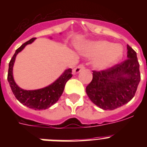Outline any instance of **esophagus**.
Instances as JSON below:
<instances>
[{
  "label": "esophagus",
  "mask_w": 147,
  "mask_h": 147,
  "mask_svg": "<svg viewBox=\"0 0 147 147\" xmlns=\"http://www.w3.org/2000/svg\"><path fill=\"white\" fill-rule=\"evenodd\" d=\"M83 69H85V65L80 64L77 67H76L74 69V74H78V73L80 72V71Z\"/></svg>",
  "instance_id": "1"
}]
</instances>
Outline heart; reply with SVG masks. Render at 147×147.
Masks as SVG:
<instances>
[{
  "label": "heart",
  "instance_id": "obj_1",
  "mask_svg": "<svg viewBox=\"0 0 147 147\" xmlns=\"http://www.w3.org/2000/svg\"><path fill=\"white\" fill-rule=\"evenodd\" d=\"M82 51L88 57H96L93 62L96 68L105 69L121 57L123 48L121 45L102 40L88 42L83 47Z\"/></svg>",
  "mask_w": 147,
  "mask_h": 147
}]
</instances>
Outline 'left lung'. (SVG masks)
<instances>
[{"instance_id": "1", "label": "left lung", "mask_w": 147, "mask_h": 147, "mask_svg": "<svg viewBox=\"0 0 147 147\" xmlns=\"http://www.w3.org/2000/svg\"><path fill=\"white\" fill-rule=\"evenodd\" d=\"M127 58L107 69L93 71V80L86 87V93L100 108L115 110L134 97L141 74L137 54L129 45Z\"/></svg>"}]
</instances>
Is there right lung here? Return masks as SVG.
Returning a JSON list of instances; mask_svg holds the SVG:
<instances>
[{
    "mask_svg": "<svg viewBox=\"0 0 147 147\" xmlns=\"http://www.w3.org/2000/svg\"><path fill=\"white\" fill-rule=\"evenodd\" d=\"M34 40L35 38H32L27 42H24L20 48L17 49L9 64L7 80L9 83L12 93L20 103L35 110H45L52 106L59 100V97L63 93L66 82L72 77V70L71 68L65 70V71L62 74V75H61L57 80H56L49 86L42 89L26 90L19 88L14 81L12 74L13 65L15 62V57L17 54L24 49L26 45L32 43Z\"/></svg>",
    "mask_w": 147,
    "mask_h": 147,
    "instance_id": "right-lung-1",
    "label": "right lung"
}]
</instances>
